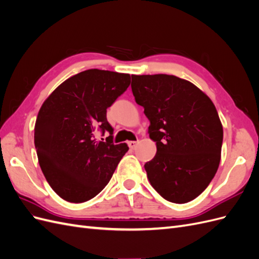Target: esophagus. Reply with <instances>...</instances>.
Listing matches in <instances>:
<instances>
[{
	"label": "esophagus",
	"instance_id": "esophagus-1",
	"mask_svg": "<svg viewBox=\"0 0 259 259\" xmlns=\"http://www.w3.org/2000/svg\"><path fill=\"white\" fill-rule=\"evenodd\" d=\"M127 144H128V147L131 149H135L137 147V145H138V142H128Z\"/></svg>",
	"mask_w": 259,
	"mask_h": 259
}]
</instances>
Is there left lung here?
Masks as SVG:
<instances>
[{"label":"left lung","instance_id":"1","mask_svg":"<svg viewBox=\"0 0 259 259\" xmlns=\"http://www.w3.org/2000/svg\"><path fill=\"white\" fill-rule=\"evenodd\" d=\"M132 91L156 144L154 158L145 164L149 182L169 202L192 201L221 162L224 131L213 101L191 82L168 74L132 75Z\"/></svg>","mask_w":259,"mask_h":259}]
</instances>
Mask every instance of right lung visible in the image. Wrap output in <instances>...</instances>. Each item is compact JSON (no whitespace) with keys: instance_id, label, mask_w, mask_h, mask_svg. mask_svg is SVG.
I'll use <instances>...</instances> for the list:
<instances>
[{"instance_id":"1","label":"right lung","mask_w":259,"mask_h":259,"mask_svg":"<svg viewBox=\"0 0 259 259\" xmlns=\"http://www.w3.org/2000/svg\"><path fill=\"white\" fill-rule=\"evenodd\" d=\"M130 84L127 73L90 69L62 82L43 103L34 146L46 180L61 199L82 203L96 197L127 152L126 144H113L107 108ZM97 130L111 136L97 141Z\"/></svg>"}]
</instances>
